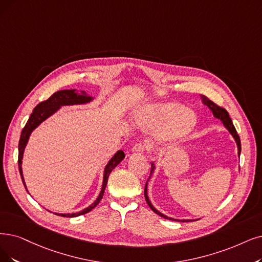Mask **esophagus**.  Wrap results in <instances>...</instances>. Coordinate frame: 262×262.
I'll return each instance as SVG.
<instances>
[{"label": "esophagus", "instance_id": "34e87169", "mask_svg": "<svg viewBox=\"0 0 262 262\" xmlns=\"http://www.w3.org/2000/svg\"><path fill=\"white\" fill-rule=\"evenodd\" d=\"M149 149H150V147H149L148 145H146L144 143H137V144L133 146L132 151L140 154V152H144L145 150H149Z\"/></svg>", "mask_w": 262, "mask_h": 262}]
</instances>
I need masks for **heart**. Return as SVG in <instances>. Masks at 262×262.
<instances>
[{"mask_svg":"<svg viewBox=\"0 0 262 262\" xmlns=\"http://www.w3.org/2000/svg\"><path fill=\"white\" fill-rule=\"evenodd\" d=\"M141 122L148 129H158V138L161 141L181 140L193 129L196 118L193 112L184 110L175 102L156 103L145 106L139 115Z\"/></svg>","mask_w":262,"mask_h":262,"instance_id":"b5f03b06","label":"heart"}]
</instances>
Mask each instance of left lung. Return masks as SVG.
<instances>
[{"label":"left lung","mask_w":262,"mask_h":262,"mask_svg":"<svg viewBox=\"0 0 262 262\" xmlns=\"http://www.w3.org/2000/svg\"><path fill=\"white\" fill-rule=\"evenodd\" d=\"M201 99H202V102H203L204 105H206L208 108H210V110L213 112V115H214V116H215L216 118L222 120V122L224 123L225 127L228 129V131H229L230 133H231V135L233 137V139H234V141H235V143H236V145H237V154H238V157H239V154H241V140H239L238 134L236 133V130H235L234 125H233V123H232V120H231V118H230V116H229V113H228L225 108H223V107H221V106H218L217 104H215L213 101L208 100L205 96H201ZM154 170H155V164L151 163L150 175L152 174ZM148 180H149V179H148ZM144 195H145V200H146V202H147L148 206L151 208L152 212H155L157 215H159V216H161V217H163V218H165V219H169V221H175V222H181V223L192 222L191 219H182V221H180V219H174V218H171V217H167L166 215L160 213L158 210H156V208L154 207V205L151 204V202L149 201V198H148V194H147V183H146V185H145Z\"/></svg>","instance_id":"1"}]
</instances>
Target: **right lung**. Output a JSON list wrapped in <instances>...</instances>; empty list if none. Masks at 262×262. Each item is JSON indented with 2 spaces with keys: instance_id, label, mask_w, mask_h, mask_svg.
Wrapping results in <instances>:
<instances>
[{
  "instance_id": "obj_1",
  "label": "right lung",
  "mask_w": 262,
  "mask_h": 262,
  "mask_svg": "<svg viewBox=\"0 0 262 262\" xmlns=\"http://www.w3.org/2000/svg\"><path fill=\"white\" fill-rule=\"evenodd\" d=\"M93 98L88 96L85 91H76V89H71V90H60L55 92L48 100L40 102L39 104L35 106V108L33 110V113L30 115L29 120L27 121L25 128L23 129L21 135H20V140H19V145H18V166H19V172H20V176H21L23 183L27 189V186L25 183V179L23 175V158H24V151L27 146V143L29 141V138L32 131L39 125L44 120H46L48 117H50L52 114L56 113L61 106L64 105H76V104H86L89 103L90 101H92ZM124 158V152L122 150H118L116 154L113 156V158L108 161V163L106 164L105 169H104V176H103V185H102V189L101 192L99 194V196L97 198V200L93 202L91 205H89L88 207L83 208L82 211L77 212V213H72V214H58V213H54L58 216H62V217H77L80 215L86 214L88 212H90L92 208H95L100 201L102 200L103 194H104V190H105V187L107 184V180L108 176L111 174V172L116 167L121 160ZM28 191V190H27Z\"/></svg>"
}]
</instances>
